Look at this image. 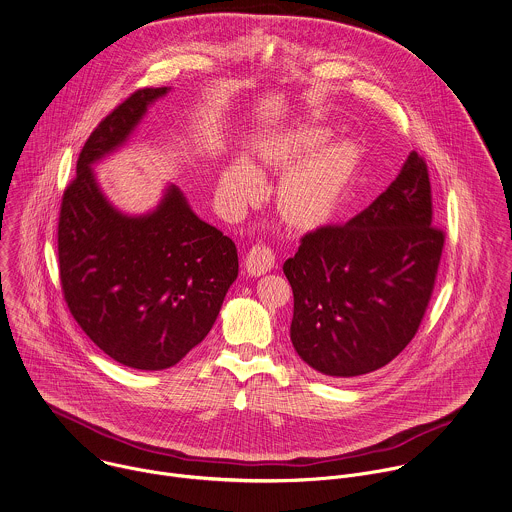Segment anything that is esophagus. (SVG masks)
Segmentation results:
<instances>
[{"label":"esophagus","instance_id":"34e87169","mask_svg":"<svg viewBox=\"0 0 512 512\" xmlns=\"http://www.w3.org/2000/svg\"><path fill=\"white\" fill-rule=\"evenodd\" d=\"M275 267V253L269 245H263V243H257L249 249L247 257H245V269L249 275H263L267 271H271Z\"/></svg>","mask_w":512,"mask_h":512}]
</instances>
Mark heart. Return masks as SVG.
<instances>
[{
  "instance_id": "heart-1",
  "label": "heart",
  "mask_w": 512,
  "mask_h": 512,
  "mask_svg": "<svg viewBox=\"0 0 512 512\" xmlns=\"http://www.w3.org/2000/svg\"><path fill=\"white\" fill-rule=\"evenodd\" d=\"M325 139L327 133L323 129L279 135L261 145V157L271 165L285 167ZM355 167L357 151L349 141H333L319 147L283 175L277 189L281 215L289 223L303 227L327 221L335 213ZM259 183L261 175L257 167L245 157L233 159L221 181L225 195L233 201L249 199L259 189Z\"/></svg>"
}]
</instances>
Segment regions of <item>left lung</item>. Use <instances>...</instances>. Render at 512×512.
Instances as JSON below:
<instances>
[{
  "label": "left lung",
  "mask_w": 512,
  "mask_h": 512,
  "mask_svg": "<svg viewBox=\"0 0 512 512\" xmlns=\"http://www.w3.org/2000/svg\"><path fill=\"white\" fill-rule=\"evenodd\" d=\"M431 223L429 169L411 151L365 211L301 237L283 273L293 289L291 341L309 367L335 379L359 377L411 343L445 247V231Z\"/></svg>",
  "instance_id": "left-lung-1"
}]
</instances>
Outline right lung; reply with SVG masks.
Returning a JSON list of instances; mask_svg holds the SVG:
<instances>
[{"label":"right lung","mask_w":512,"mask_h":512,"mask_svg":"<svg viewBox=\"0 0 512 512\" xmlns=\"http://www.w3.org/2000/svg\"><path fill=\"white\" fill-rule=\"evenodd\" d=\"M167 91L137 89L91 131L57 225L69 313L105 355L139 371L169 369L199 345L239 273L235 243L201 221L175 185L151 213L131 217L105 199L91 171Z\"/></svg>","instance_id":"obj_1"}]
</instances>
